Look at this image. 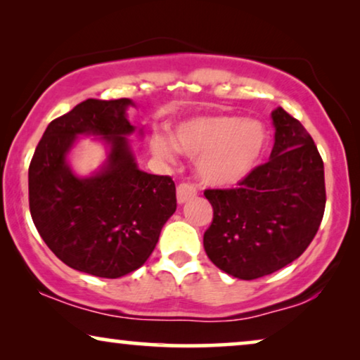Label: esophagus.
<instances>
[{"mask_svg": "<svg viewBox=\"0 0 360 360\" xmlns=\"http://www.w3.org/2000/svg\"><path fill=\"white\" fill-rule=\"evenodd\" d=\"M195 196H196V188L193 185L180 184L176 186V201H179L180 205L186 203V201L195 198Z\"/></svg>", "mask_w": 360, "mask_h": 360, "instance_id": "1", "label": "esophagus"}]
</instances>
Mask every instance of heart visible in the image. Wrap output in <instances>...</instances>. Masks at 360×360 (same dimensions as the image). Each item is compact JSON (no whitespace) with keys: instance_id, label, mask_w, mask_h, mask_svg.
I'll return each mask as SVG.
<instances>
[{"instance_id":"heart-1","label":"heart","mask_w":360,"mask_h":360,"mask_svg":"<svg viewBox=\"0 0 360 360\" xmlns=\"http://www.w3.org/2000/svg\"><path fill=\"white\" fill-rule=\"evenodd\" d=\"M265 146V129L255 120L233 116H201L175 127L174 142L165 134H154L152 152L172 159L175 147L196 159L201 180L214 186H231L255 169Z\"/></svg>"}]
</instances>
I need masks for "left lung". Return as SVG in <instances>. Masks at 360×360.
Listing matches in <instances>:
<instances>
[{
    "mask_svg": "<svg viewBox=\"0 0 360 360\" xmlns=\"http://www.w3.org/2000/svg\"><path fill=\"white\" fill-rule=\"evenodd\" d=\"M267 164L238 188L206 190L213 223L203 236L211 262L240 280L274 274L304 252L321 224L324 165L311 136L283 108L272 111Z\"/></svg>",
    "mask_w": 360,
    "mask_h": 360,
    "instance_id": "left-lung-1",
    "label": "left lung"
}]
</instances>
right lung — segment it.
Segmentation results:
<instances>
[{"label": "right lung", "instance_id": "add662e5", "mask_svg": "<svg viewBox=\"0 0 360 360\" xmlns=\"http://www.w3.org/2000/svg\"><path fill=\"white\" fill-rule=\"evenodd\" d=\"M129 98L80 103L47 126L29 165V210L47 248L80 272L120 278L146 264L175 213V184L137 167L127 136ZM142 134V129H139ZM80 135L108 147L107 160L77 176L68 154Z\"/></svg>", "mask_w": 360, "mask_h": 360}]
</instances>
